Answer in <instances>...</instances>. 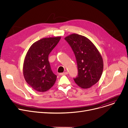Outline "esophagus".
I'll return each mask as SVG.
<instances>
[{
  "mask_svg": "<svg viewBox=\"0 0 128 128\" xmlns=\"http://www.w3.org/2000/svg\"><path fill=\"white\" fill-rule=\"evenodd\" d=\"M68 74V72H64V73H60L59 75H60V76H64V75H66Z\"/></svg>",
  "mask_w": 128,
  "mask_h": 128,
  "instance_id": "esophagus-1",
  "label": "esophagus"
}]
</instances>
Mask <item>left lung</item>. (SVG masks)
<instances>
[{"mask_svg":"<svg viewBox=\"0 0 128 128\" xmlns=\"http://www.w3.org/2000/svg\"><path fill=\"white\" fill-rule=\"evenodd\" d=\"M76 56L78 76L74 80L80 87L87 89L100 79L103 61L100 52L94 44L85 36L72 34L65 37Z\"/></svg>","mask_w":128,"mask_h":128,"instance_id":"8db88e82","label":"left lung"}]
</instances>
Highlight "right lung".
<instances>
[{
  "instance_id": "1",
  "label": "right lung",
  "mask_w": 128,
  "mask_h": 128,
  "mask_svg": "<svg viewBox=\"0 0 128 128\" xmlns=\"http://www.w3.org/2000/svg\"><path fill=\"white\" fill-rule=\"evenodd\" d=\"M60 36L44 38L34 43L25 56L22 71L28 84L35 90L46 92L53 86L57 76L52 71L48 55Z\"/></svg>"
}]
</instances>
